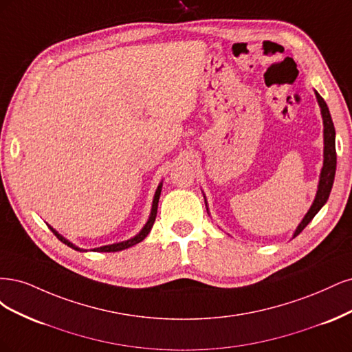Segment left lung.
<instances>
[{
  "mask_svg": "<svg viewBox=\"0 0 352 352\" xmlns=\"http://www.w3.org/2000/svg\"><path fill=\"white\" fill-rule=\"evenodd\" d=\"M317 102H319L320 109H322V117H323V126H324V161H323V168H322V174H320V181H319V190H317L316 199L313 201V205L310 210L305 214L301 223L298 225V228L294 234V236H297L305 226H307L311 219L316 217V213L322 209V206L327 201L329 195H331V190L333 186V179H335V173H336V147H335V127H333V121L331 118V112H329V108L326 105L324 99L316 92Z\"/></svg>",
  "mask_w": 352,
  "mask_h": 352,
  "instance_id": "8db88e82",
  "label": "left lung"
}]
</instances>
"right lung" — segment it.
Listing matches in <instances>:
<instances>
[{"label":"right lung","instance_id":"right-lung-1","mask_svg":"<svg viewBox=\"0 0 352 352\" xmlns=\"http://www.w3.org/2000/svg\"><path fill=\"white\" fill-rule=\"evenodd\" d=\"M161 190H162V184H160V187H157V190H156V192H155V197H153V205H152V212H151V217H149V221L146 222V225L143 226V230L135 235L134 238H131V240H127V241H122V243H117V244H111V245H104V247H98V248H95L94 252H107V253H114V252H121V250H126V248H129V247H131V245H134V244H138V243H140V241H143L144 238L147 236V234L151 232V230H152V226H153V223H155V219H156V213H157V201H160V196H161ZM50 230L56 235V238H58V240L61 241V243H64V244H67L69 247H72V248H74V250H78V252H86V250H82V248H78V247H76L74 244H72L69 240H65L64 236H61L58 232H56L54 228H51L50 226Z\"/></svg>","mask_w":352,"mask_h":352}]
</instances>
